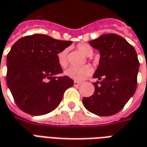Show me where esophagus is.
Wrapping results in <instances>:
<instances>
[{"label": "esophagus", "mask_w": 147, "mask_h": 147, "mask_svg": "<svg viewBox=\"0 0 147 147\" xmlns=\"http://www.w3.org/2000/svg\"><path fill=\"white\" fill-rule=\"evenodd\" d=\"M80 85V82H78V81H74V86H78Z\"/></svg>", "instance_id": "34e87169"}]
</instances>
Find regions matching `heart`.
I'll return each mask as SVG.
<instances>
[{
	"instance_id": "b5f03b06",
	"label": "heart",
	"mask_w": 147,
	"mask_h": 147,
	"mask_svg": "<svg viewBox=\"0 0 147 147\" xmlns=\"http://www.w3.org/2000/svg\"><path fill=\"white\" fill-rule=\"evenodd\" d=\"M77 50L85 57H91L94 53V49L87 43H80L77 45ZM57 61L61 67H66L68 64L67 60V49H64L57 53ZM92 68L90 66H83L82 67H70L65 71V74L73 80L81 81L90 76Z\"/></svg>"
}]
</instances>
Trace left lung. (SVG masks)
Returning <instances> with one entry per match:
<instances>
[{"instance_id":"left-lung-1","label":"left lung","mask_w":147,"mask_h":147,"mask_svg":"<svg viewBox=\"0 0 147 147\" xmlns=\"http://www.w3.org/2000/svg\"><path fill=\"white\" fill-rule=\"evenodd\" d=\"M101 57L94 78V94L83 98L85 108L98 116H112L126 105L137 87L139 61L136 49L116 34H103L90 41Z\"/></svg>"}]
</instances>
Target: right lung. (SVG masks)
<instances>
[{
    "instance_id": "right-lung-1",
    "label": "right lung",
    "mask_w": 147,
    "mask_h": 147,
    "mask_svg": "<svg viewBox=\"0 0 147 147\" xmlns=\"http://www.w3.org/2000/svg\"><path fill=\"white\" fill-rule=\"evenodd\" d=\"M71 41L35 34L19 39L7 56V85L16 104L26 113L40 116L57 108L64 91L73 86L57 61V53Z\"/></svg>"
}]
</instances>
